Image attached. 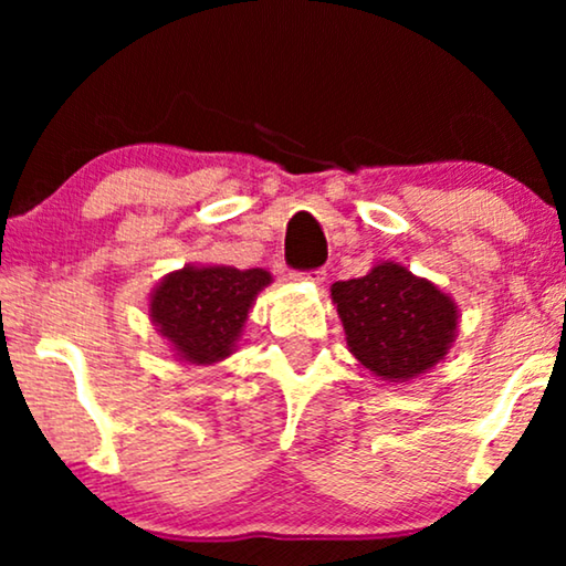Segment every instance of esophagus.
Masks as SVG:
<instances>
[{
	"label": "esophagus",
	"instance_id": "obj_1",
	"mask_svg": "<svg viewBox=\"0 0 566 566\" xmlns=\"http://www.w3.org/2000/svg\"><path fill=\"white\" fill-rule=\"evenodd\" d=\"M296 277H298V281L322 285L324 281H327V273H324V270H306V273H298Z\"/></svg>",
	"mask_w": 566,
	"mask_h": 566
}]
</instances>
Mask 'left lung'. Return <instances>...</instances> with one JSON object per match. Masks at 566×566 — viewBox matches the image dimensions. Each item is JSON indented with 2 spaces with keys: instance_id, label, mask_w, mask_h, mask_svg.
<instances>
[{
  "instance_id": "obj_1",
  "label": "left lung",
  "mask_w": 566,
  "mask_h": 566,
  "mask_svg": "<svg viewBox=\"0 0 566 566\" xmlns=\"http://www.w3.org/2000/svg\"><path fill=\"white\" fill-rule=\"evenodd\" d=\"M329 293L355 360L384 381L428 374L455 343V301L399 262H378L368 275L332 283Z\"/></svg>"
}]
</instances>
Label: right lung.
Here are the masks:
<instances>
[{"label":"right lung","mask_w":566,"mask_h":566,"mask_svg":"<svg viewBox=\"0 0 566 566\" xmlns=\"http://www.w3.org/2000/svg\"><path fill=\"white\" fill-rule=\"evenodd\" d=\"M270 283L262 268L185 265L151 291L149 316L182 363L213 366L234 353L254 298Z\"/></svg>","instance_id":"1"}]
</instances>
